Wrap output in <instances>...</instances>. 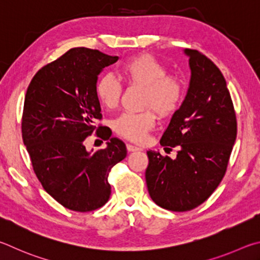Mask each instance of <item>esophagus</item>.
Listing matches in <instances>:
<instances>
[{"mask_svg":"<svg viewBox=\"0 0 260 260\" xmlns=\"http://www.w3.org/2000/svg\"><path fill=\"white\" fill-rule=\"evenodd\" d=\"M126 149L127 152H137V151H142V148L135 146V145H131V144H126Z\"/></svg>","mask_w":260,"mask_h":260,"instance_id":"obj_1","label":"esophagus"}]
</instances>
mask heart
Listing matches in <instances>:
<instances>
[{
    "label": "heart",
    "instance_id": "1",
    "mask_svg": "<svg viewBox=\"0 0 260 260\" xmlns=\"http://www.w3.org/2000/svg\"><path fill=\"white\" fill-rule=\"evenodd\" d=\"M121 74L134 88L143 92V107L155 109L162 117H168L179 108L184 97V85L179 77L168 75L167 67L151 54H138L121 67ZM95 97L106 109L118 106L122 86L114 75L104 74L95 83ZM156 115L153 111L139 114L125 113L114 121V131L131 142H143L148 131L155 125Z\"/></svg>",
    "mask_w": 260,
    "mask_h": 260
}]
</instances>
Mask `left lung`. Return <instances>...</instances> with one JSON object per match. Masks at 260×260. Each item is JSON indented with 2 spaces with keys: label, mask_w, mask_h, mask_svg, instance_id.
<instances>
[{
  "label": "left lung",
  "mask_w": 260,
  "mask_h": 260,
  "mask_svg": "<svg viewBox=\"0 0 260 260\" xmlns=\"http://www.w3.org/2000/svg\"><path fill=\"white\" fill-rule=\"evenodd\" d=\"M184 53L190 68L187 93L160 140L178 152L170 158L148 151L145 172L153 201L178 212L199 207L218 187L236 139L234 106L219 68L197 50Z\"/></svg>",
  "instance_id": "obj_1"
}]
</instances>
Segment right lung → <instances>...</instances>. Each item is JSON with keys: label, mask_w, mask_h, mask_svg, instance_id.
<instances>
[{"label": "right lung", "mask_w": 260, "mask_h": 260, "mask_svg": "<svg viewBox=\"0 0 260 260\" xmlns=\"http://www.w3.org/2000/svg\"><path fill=\"white\" fill-rule=\"evenodd\" d=\"M98 50L74 48L41 68L30 81L22 113V140L45 192L67 209L86 212L111 197L108 174L126 156L125 144L99 126L106 148L86 151L85 139L102 118L95 83L117 61Z\"/></svg>", "instance_id": "add662e5"}]
</instances>
